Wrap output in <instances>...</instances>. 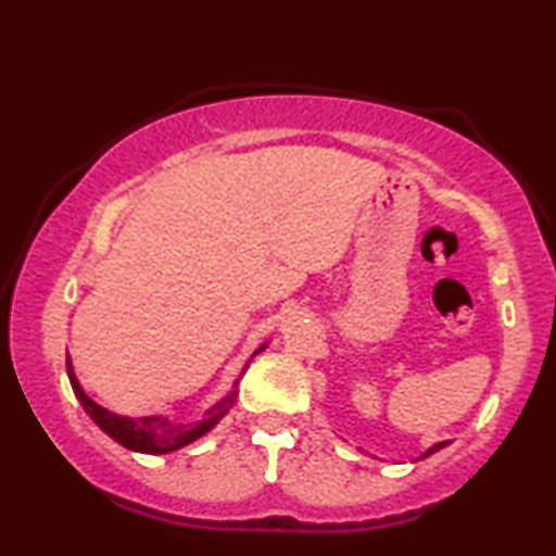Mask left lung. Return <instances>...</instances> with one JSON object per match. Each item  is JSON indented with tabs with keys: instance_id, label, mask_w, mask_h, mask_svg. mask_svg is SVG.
<instances>
[{
	"instance_id": "left-lung-1",
	"label": "left lung",
	"mask_w": 556,
	"mask_h": 556,
	"mask_svg": "<svg viewBox=\"0 0 556 556\" xmlns=\"http://www.w3.org/2000/svg\"><path fill=\"white\" fill-rule=\"evenodd\" d=\"M440 447H445V443H435V445H432V447H428V453H422V455H420V458H428V455H432V453H438V451H440Z\"/></svg>"
}]
</instances>
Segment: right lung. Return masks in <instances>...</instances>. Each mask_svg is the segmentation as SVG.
Masks as SVG:
<instances>
[{"mask_svg":"<svg viewBox=\"0 0 556 556\" xmlns=\"http://www.w3.org/2000/svg\"><path fill=\"white\" fill-rule=\"evenodd\" d=\"M263 349H265V344L257 349L255 354H261ZM248 364H245V369H248ZM67 377H71L73 392H75V397L80 400L83 409H86V413L90 415V420H93L98 428L105 432V435H111L116 443L128 447V451L149 453V455L174 453V451H179V447L194 443L197 438L207 435V432L215 428V425L223 420L227 413H230L235 400H238V382H235L232 390L227 392L223 400L215 402V405L204 413L202 420L174 425L172 420H166V417H126V415H116V413H111V409L101 407L98 402H93L86 392H83L78 377H75V371H73L71 356H67Z\"/></svg>","mask_w":556,"mask_h":556,"instance_id":"add662e5","label":"right lung"}]
</instances>
